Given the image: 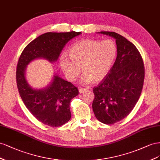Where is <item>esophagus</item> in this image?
<instances>
[{"label":"esophagus","mask_w":160,"mask_h":160,"mask_svg":"<svg viewBox=\"0 0 160 160\" xmlns=\"http://www.w3.org/2000/svg\"><path fill=\"white\" fill-rule=\"evenodd\" d=\"M88 89H87V88H79V90H78L80 94H82L84 92H86V91H88Z\"/></svg>","instance_id":"34e87169"}]
</instances>
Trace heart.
Listing matches in <instances>:
<instances>
[{
    "instance_id": "heart-1",
    "label": "heart",
    "mask_w": 160,
    "mask_h": 160,
    "mask_svg": "<svg viewBox=\"0 0 160 160\" xmlns=\"http://www.w3.org/2000/svg\"><path fill=\"white\" fill-rule=\"evenodd\" d=\"M117 48L111 39L102 41L83 39L76 43L69 50L70 58L63 54L60 68L66 78L73 82L79 76L81 69L84 84L99 83L108 74L115 61Z\"/></svg>"
}]
</instances>
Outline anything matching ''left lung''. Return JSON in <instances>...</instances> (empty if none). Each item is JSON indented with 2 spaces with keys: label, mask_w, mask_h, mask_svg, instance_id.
<instances>
[{
  "label": "left lung",
  "mask_w": 160,
  "mask_h": 160,
  "mask_svg": "<svg viewBox=\"0 0 160 160\" xmlns=\"http://www.w3.org/2000/svg\"><path fill=\"white\" fill-rule=\"evenodd\" d=\"M116 40L117 56L103 80L93 88L92 109L96 118L111 125L125 118L138 102L142 90L145 71L135 45L115 32L100 31Z\"/></svg>",
  "instance_id": "obj_1"
}]
</instances>
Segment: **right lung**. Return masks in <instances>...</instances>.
Here are the masks:
<instances>
[{"label":"right lung","instance_id":"right-lung-1","mask_svg":"<svg viewBox=\"0 0 160 160\" xmlns=\"http://www.w3.org/2000/svg\"><path fill=\"white\" fill-rule=\"evenodd\" d=\"M80 34L71 31L41 35L27 45L18 62L17 84L22 102L32 115L46 125L60 127L70 119V101L78 94V90L56 73L45 87L33 88L26 79L27 66L38 59L56 62L66 44Z\"/></svg>","mask_w":160,"mask_h":160}]
</instances>
